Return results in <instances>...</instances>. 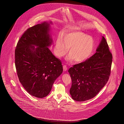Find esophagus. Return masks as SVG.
Returning a JSON list of instances; mask_svg holds the SVG:
<instances>
[{"label": "esophagus", "instance_id": "1", "mask_svg": "<svg viewBox=\"0 0 124 124\" xmlns=\"http://www.w3.org/2000/svg\"><path fill=\"white\" fill-rule=\"evenodd\" d=\"M63 67V70H64V71H66V70H67V66H66V65H64Z\"/></svg>", "mask_w": 124, "mask_h": 124}]
</instances>
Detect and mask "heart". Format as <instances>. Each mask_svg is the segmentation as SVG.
I'll return each mask as SVG.
<instances>
[{
  "label": "heart",
  "instance_id": "heart-1",
  "mask_svg": "<svg viewBox=\"0 0 124 124\" xmlns=\"http://www.w3.org/2000/svg\"><path fill=\"white\" fill-rule=\"evenodd\" d=\"M94 40L92 37L79 31H70L64 37L60 34L57 37L54 52L58 57H63L68 50L69 60L74 59L77 63L82 62L92 54L94 48Z\"/></svg>",
  "mask_w": 124,
  "mask_h": 124
}]
</instances>
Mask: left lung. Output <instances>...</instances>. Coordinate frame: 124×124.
<instances>
[{
	"instance_id": "obj_1",
	"label": "left lung",
	"mask_w": 124,
	"mask_h": 124,
	"mask_svg": "<svg viewBox=\"0 0 124 124\" xmlns=\"http://www.w3.org/2000/svg\"><path fill=\"white\" fill-rule=\"evenodd\" d=\"M112 62V55L102 36L93 56L68 70L72 79L70 93L72 99L84 101L96 96L109 79Z\"/></svg>"
}]
</instances>
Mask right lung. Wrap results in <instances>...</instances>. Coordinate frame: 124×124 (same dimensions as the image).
<instances>
[{"label": "right lung", "mask_w": 124, "mask_h": 124, "mask_svg": "<svg viewBox=\"0 0 124 124\" xmlns=\"http://www.w3.org/2000/svg\"><path fill=\"white\" fill-rule=\"evenodd\" d=\"M48 31L49 24L46 22L29 28L15 49V66L19 81L30 94L39 98L48 95L55 81L63 72L61 61L47 47L51 43Z\"/></svg>", "instance_id": "obj_1"}]
</instances>
